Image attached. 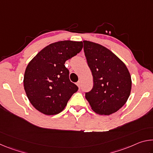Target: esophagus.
I'll return each mask as SVG.
<instances>
[{"instance_id":"34e87169","label":"esophagus","mask_w":153,"mask_h":153,"mask_svg":"<svg viewBox=\"0 0 153 153\" xmlns=\"http://www.w3.org/2000/svg\"><path fill=\"white\" fill-rule=\"evenodd\" d=\"M77 86H78L79 88H80V87H81V82H80V81H78V82H77Z\"/></svg>"}]
</instances>
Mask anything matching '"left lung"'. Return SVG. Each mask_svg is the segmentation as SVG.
Instances as JSON below:
<instances>
[{"label":"left lung","instance_id":"8db88e82","mask_svg":"<svg viewBox=\"0 0 153 153\" xmlns=\"http://www.w3.org/2000/svg\"><path fill=\"white\" fill-rule=\"evenodd\" d=\"M83 43L93 76V87L85 97L96 113L111 115L128 99L131 88L130 74L126 65L107 48L90 41Z\"/></svg>","mask_w":153,"mask_h":153}]
</instances>
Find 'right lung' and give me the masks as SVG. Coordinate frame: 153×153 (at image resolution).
Segmentation results:
<instances>
[{
    "label": "right lung",
    "mask_w": 153,
    "mask_h": 153,
    "mask_svg": "<svg viewBox=\"0 0 153 153\" xmlns=\"http://www.w3.org/2000/svg\"><path fill=\"white\" fill-rule=\"evenodd\" d=\"M82 42L60 41L51 44L39 52L27 65L24 86L33 107L45 115L63 111L78 90L69 79L65 63L82 51Z\"/></svg>",
    "instance_id": "add662e5"
}]
</instances>
